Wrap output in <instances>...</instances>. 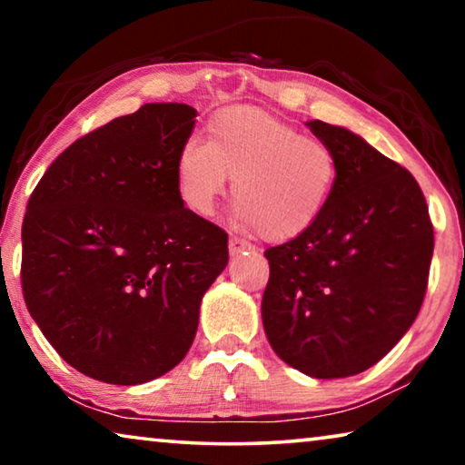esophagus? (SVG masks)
Listing matches in <instances>:
<instances>
[{"label":"esophagus","instance_id":"34e87169","mask_svg":"<svg viewBox=\"0 0 465 465\" xmlns=\"http://www.w3.org/2000/svg\"><path fill=\"white\" fill-rule=\"evenodd\" d=\"M250 250H254V246H252L250 242H246V240H242V238H230V254L232 256H238V254H242V252H250Z\"/></svg>","mask_w":465,"mask_h":465}]
</instances>
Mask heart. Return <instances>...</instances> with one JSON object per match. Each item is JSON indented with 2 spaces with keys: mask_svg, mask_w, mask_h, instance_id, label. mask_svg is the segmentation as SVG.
Segmentation results:
<instances>
[{
  "mask_svg": "<svg viewBox=\"0 0 465 465\" xmlns=\"http://www.w3.org/2000/svg\"><path fill=\"white\" fill-rule=\"evenodd\" d=\"M230 174L235 222L266 240H289L324 213L341 166L322 139L262 108L232 106L211 119L207 139L193 135L180 147L178 193L188 209L209 217Z\"/></svg>",
  "mask_w": 465,
  "mask_h": 465,
  "instance_id": "1",
  "label": "heart"
}]
</instances>
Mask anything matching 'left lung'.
Listing matches in <instances>:
<instances>
[{"instance_id":"1","label":"left lung","mask_w":465,"mask_h":465,"mask_svg":"<svg viewBox=\"0 0 465 465\" xmlns=\"http://www.w3.org/2000/svg\"><path fill=\"white\" fill-rule=\"evenodd\" d=\"M305 124L334 149L341 176L310 230L264 252L262 324L287 365L336 380L375 365L412 326L435 238L411 172L357 133Z\"/></svg>"}]
</instances>
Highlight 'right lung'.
<instances>
[{"label": "right lung", "instance_id": "1", "mask_svg": "<svg viewBox=\"0 0 465 465\" xmlns=\"http://www.w3.org/2000/svg\"><path fill=\"white\" fill-rule=\"evenodd\" d=\"M196 110L153 102L69 145L30 194L22 291L63 361L92 380L137 385L191 349L227 233L184 207L180 147Z\"/></svg>", "mask_w": 465, "mask_h": 465}]
</instances>
